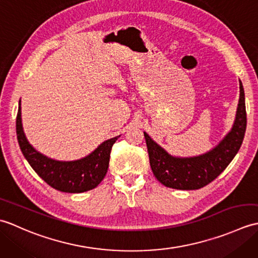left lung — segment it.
I'll return each mask as SVG.
<instances>
[{"instance_id":"obj_1","label":"left lung","mask_w":258,"mask_h":258,"mask_svg":"<svg viewBox=\"0 0 258 258\" xmlns=\"http://www.w3.org/2000/svg\"><path fill=\"white\" fill-rule=\"evenodd\" d=\"M246 124L245 94L239 81V102L231 132L215 149L195 157H173L144 133L150 164L158 182L175 189H199L213 182L237 154L243 143Z\"/></svg>"}]
</instances>
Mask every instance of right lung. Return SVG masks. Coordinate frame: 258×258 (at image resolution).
Returning <instances> with one entry per match:
<instances>
[{
  "mask_svg": "<svg viewBox=\"0 0 258 258\" xmlns=\"http://www.w3.org/2000/svg\"><path fill=\"white\" fill-rule=\"evenodd\" d=\"M16 135L20 149L32 168L51 187L65 193H83L95 188L105 177L113 144L119 136L107 140L79 161L58 162L35 151L27 142L21 122V101L16 116Z\"/></svg>",
  "mask_w": 258,
  "mask_h": 258,
  "instance_id": "add662e5",
  "label": "right lung"
}]
</instances>
